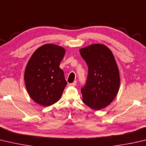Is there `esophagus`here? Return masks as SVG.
<instances>
[{
  "mask_svg": "<svg viewBox=\"0 0 146 146\" xmlns=\"http://www.w3.org/2000/svg\"><path fill=\"white\" fill-rule=\"evenodd\" d=\"M76 86V83L75 82H73V83H71V84H69V86Z\"/></svg>",
  "mask_w": 146,
  "mask_h": 146,
  "instance_id": "obj_1",
  "label": "esophagus"
}]
</instances>
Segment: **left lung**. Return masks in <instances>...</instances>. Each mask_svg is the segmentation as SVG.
Instances as JSON below:
<instances>
[{
    "label": "left lung",
    "mask_w": 146,
    "mask_h": 146,
    "mask_svg": "<svg viewBox=\"0 0 146 146\" xmlns=\"http://www.w3.org/2000/svg\"><path fill=\"white\" fill-rule=\"evenodd\" d=\"M79 51L88 66L86 84L81 89L82 101L92 109L102 110L112 102L120 86L115 57L103 44H91Z\"/></svg>",
    "instance_id": "obj_1"
}]
</instances>
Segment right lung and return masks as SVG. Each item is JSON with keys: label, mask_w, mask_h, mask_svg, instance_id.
Masks as SVG:
<instances>
[{"label": "right lung", "mask_w": 146, "mask_h": 146, "mask_svg": "<svg viewBox=\"0 0 146 146\" xmlns=\"http://www.w3.org/2000/svg\"><path fill=\"white\" fill-rule=\"evenodd\" d=\"M66 53L64 48L45 44L32 55L26 66L24 81L29 96L43 107H48L61 97L67 82L59 68Z\"/></svg>", "instance_id": "obj_1"}]
</instances>
